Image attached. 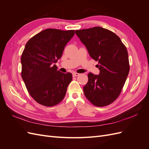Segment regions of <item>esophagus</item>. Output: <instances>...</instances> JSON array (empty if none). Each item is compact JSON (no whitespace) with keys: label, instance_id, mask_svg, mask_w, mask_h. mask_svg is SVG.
<instances>
[{"label":"esophagus","instance_id":"34e87169","mask_svg":"<svg viewBox=\"0 0 149 149\" xmlns=\"http://www.w3.org/2000/svg\"><path fill=\"white\" fill-rule=\"evenodd\" d=\"M79 75V74L78 73H73V76H74V77H75V76H78Z\"/></svg>","mask_w":149,"mask_h":149}]
</instances>
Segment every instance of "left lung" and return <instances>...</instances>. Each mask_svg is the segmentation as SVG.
Here are the masks:
<instances>
[{"mask_svg":"<svg viewBox=\"0 0 149 149\" xmlns=\"http://www.w3.org/2000/svg\"><path fill=\"white\" fill-rule=\"evenodd\" d=\"M93 59L98 61L99 75L89 73L83 92L93 105L103 107L118 97L129 72L127 48L112 31L95 26L75 31Z\"/></svg>","mask_w":149,"mask_h":149,"instance_id":"obj_1","label":"left lung"}]
</instances>
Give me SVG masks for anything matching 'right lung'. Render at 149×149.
Segmentation results:
<instances>
[{"instance_id": "obj_1", "label": "right lung", "mask_w": 149, "mask_h": 149, "mask_svg": "<svg viewBox=\"0 0 149 149\" xmlns=\"http://www.w3.org/2000/svg\"><path fill=\"white\" fill-rule=\"evenodd\" d=\"M74 30L48 29L31 38L21 56L22 78L30 95L43 106L51 107L63 100L72 81L71 73L58 71L54 65L61 57Z\"/></svg>"}]
</instances>
